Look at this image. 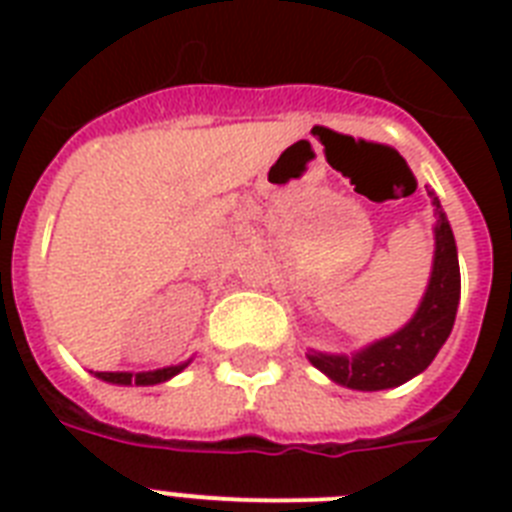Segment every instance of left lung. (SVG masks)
<instances>
[{
  "mask_svg": "<svg viewBox=\"0 0 512 512\" xmlns=\"http://www.w3.org/2000/svg\"><path fill=\"white\" fill-rule=\"evenodd\" d=\"M428 196L433 201V215H436V228H433L436 249H433V271H430L428 289H425L412 319L393 335L369 342L353 353L308 350V361L342 388H398L425 372L446 337L452 335L454 316H457V305H460V260H457L452 225L446 220L441 201L430 188Z\"/></svg>",
  "mask_w": 512,
  "mask_h": 512,
  "instance_id": "1",
  "label": "left lung"
}]
</instances>
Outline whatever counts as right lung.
I'll list each match as a JSON object with an SVG mask.
<instances>
[{"mask_svg": "<svg viewBox=\"0 0 512 512\" xmlns=\"http://www.w3.org/2000/svg\"><path fill=\"white\" fill-rule=\"evenodd\" d=\"M188 364H191V358L177 366L154 369V372H95V377L103 382H111V385H159V382L172 380V377L183 372Z\"/></svg>", "mask_w": 512, "mask_h": 512, "instance_id": "1", "label": "right lung"}]
</instances>
